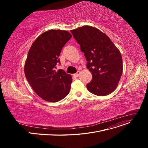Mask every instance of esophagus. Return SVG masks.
Wrapping results in <instances>:
<instances>
[{"label": "esophagus", "instance_id": "esophagus-1", "mask_svg": "<svg viewBox=\"0 0 148 148\" xmlns=\"http://www.w3.org/2000/svg\"><path fill=\"white\" fill-rule=\"evenodd\" d=\"M80 73H80V71H77V73L74 74V76H75V77H79V76L80 75Z\"/></svg>", "mask_w": 148, "mask_h": 148}]
</instances>
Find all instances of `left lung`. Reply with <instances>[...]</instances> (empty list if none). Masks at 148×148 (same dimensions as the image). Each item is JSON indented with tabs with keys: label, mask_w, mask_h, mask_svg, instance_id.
<instances>
[{
	"label": "left lung",
	"mask_w": 148,
	"mask_h": 148,
	"mask_svg": "<svg viewBox=\"0 0 148 148\" xmlns=\"http://www.w3.org/2000/svg\"><path fill=\"white\" fill-rule=\"evenodd\" d=\"M88 61L92 79L88 90L98 96L110 94L117 88L123 71L122 55L106 34L90 26L71 30Z\"/></svg>",
	"instance_id": "obj_1"
}]
</instances>
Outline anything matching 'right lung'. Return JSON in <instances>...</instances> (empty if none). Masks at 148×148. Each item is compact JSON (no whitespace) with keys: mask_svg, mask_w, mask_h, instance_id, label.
I'll use <instances>...</instances> for the list:
<instances>
[{"mask_svg":"<svg viewBox=\"0 0 148 148\" xmlns=\"http://www.w3.org/2000/svg\"><path fill=\"white\" fill-rule=\"evenodd\" d=\"M71 37L66 30H49L36 39L29 50L25 76L36 94L47 101H59L69 92L71 75L55 68L62 49Z\"/></svg>","mask_w":148,"mask_h":148,"instance_id":"1","label":"right lung"}]
</instances>
